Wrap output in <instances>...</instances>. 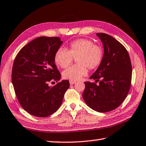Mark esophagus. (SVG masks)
<instances>
[{
    "label": "esophagus",
    "mask_w": 146,
    "mask_h": 146,
    "mask_svg": "<svg viewBox=\"0 0 146 146\" xmlns=\"http://www.w3.org/2000/svg\"><path fill=\"white\" fill-rule=\"evenodd\" d=\"M76 83V82L75 81H70V85H73V84H75Z\"/></svg>",
    "instance_id": "esophagus-1"
}]
</instances>
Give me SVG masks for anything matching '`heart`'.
<instances>
[{"mask_svg": "<svg viewBox=\"0 0 146 146\" xmlns=\"http://www.w3.org/2000/svg\"><path fill=\"white\" fill-rule=\"evenodd\" d=\"M73 59H76L78 64L65 70L62 76L70 81H77L87 75V68L94 70L99 66L103 59V50L90 40L81 38L71 42L68 50L58 48L54 56L56 63L62 68L68 67Z\"/></svg>", "mask_w": 146, "mask_h": 146, "instance_id": "1", "label": "heart"}]
</instances>
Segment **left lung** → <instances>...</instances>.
<instances>
[{
  "label": "left lung",
  "mask_w": 146,
  "mask_h": 146,
  "mask_svg": "<svg viewBox=\"0 0 146 146\" xmlns=\"http://www.w3.org/2000/svg\"><path fill=\"white\" fill-rule=\"evenodd\" d=\"M96 35L103 44V59L90 77L96 83L85 82L83 98L92 110L106 113L118 108L127 98L132 80V64L129 54L120 42L106 33Z\"/></svg>",
  "instance_id": "left-lung-1"
}]
</instances>
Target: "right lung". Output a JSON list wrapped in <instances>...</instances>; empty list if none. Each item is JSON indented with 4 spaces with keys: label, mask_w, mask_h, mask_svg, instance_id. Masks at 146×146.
<instances>
[{
    "label": "right lung",
    "mask_w": 146,
    "mask_h": 146,
    "mask_svg": "<svg viewBox=\"0 0 146 146\" xmlns=\"http://www.w3.org/2000/svg\"><path fill=\"white\" fill-rule=\"evenodd\" d=\"M59 37L40 36L19 50L14 59L12 83L21 107L31 115L47 117L59 109L70 82H58L61 73L54 63V56L62 44Z\"/></svg>",
    "instance_id": "1"
}]
</instances>
